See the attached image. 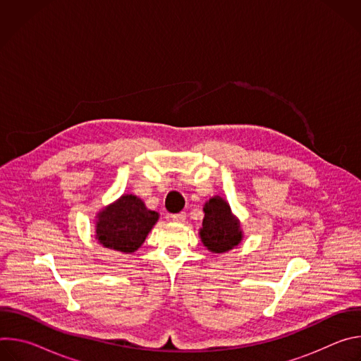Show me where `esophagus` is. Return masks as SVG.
<instances>
[{"mask_svg":"<svg viewBox=\"0 0 361 361\" xmlns=\"http://www.w3.org/2000/svg\"><path fill=\"white\" fill-rule=\"evenodd\" d=\"M185 213H177V214H171L170 216V219L173 220V221H176V223H183V221H185Z\"/></svg>","mask_w":361,"mask_h":361,"instance_id":"esophagus-1","label":"esophagus"}]
</instances>
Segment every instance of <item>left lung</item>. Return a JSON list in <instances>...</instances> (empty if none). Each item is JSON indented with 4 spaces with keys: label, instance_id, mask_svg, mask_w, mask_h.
<instances>
[{
    "label": "left lung",
    "instance_id": "8db88e82",
    "mask_svg": "<svg viewBox=\"0 0 361 361\" xmlns=\"http://www.w3.org/2000/svg\"><path fill=\"white\" fill-rule=\"evenodd\" d=\"M204 219L198 235L202 245L214 254L238 247L244 233L240 220L233 214L230 204L221 195H213L204 202Z\"/></svg>",
    "mask_w": 361,
    "mask_h": 361
}]
</instances>
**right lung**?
<instances>
[{
    "label": "right lung",
    "instance_id": "right-lung-1",
    "mask_svg": "<svg viewBox=\"0 0 361 361\" xmlns=\"http://www.w3.org/2000/svg\"><path fill=\"white\" fill-rule=\"evenodd\" d=\"M160 214L145 207L134 194H123L95 216L94 237L99 245L124 254L135 252L145 241Z\"/></svg>",
    "mask_w": 361,
    "mask_h": 361
}]
</instances>
